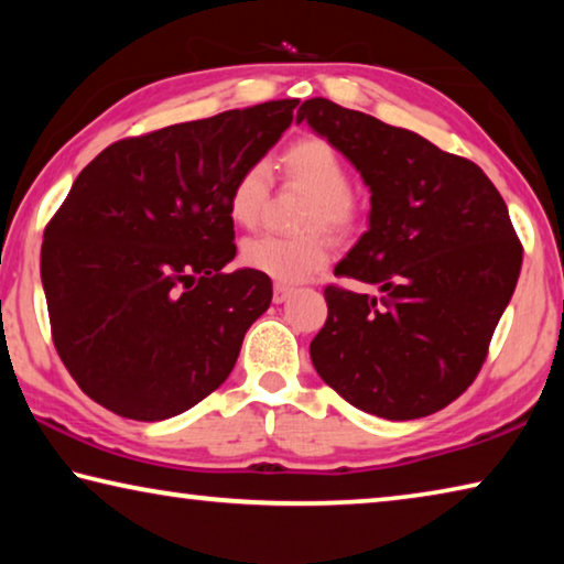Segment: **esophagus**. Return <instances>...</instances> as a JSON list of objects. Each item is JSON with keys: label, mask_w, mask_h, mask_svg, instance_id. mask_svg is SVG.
<instances>
[{"label": "esophagus", "mask_w": 564, "mask_h": 564, "mask_svg": "<svg viewBox=\"0 0 564 564\" xmlns=\"http://www.w3.org/2000/svg\"><path fill=\"white\" fill-rule=\"evenodd\" d=\"M291 293H293L291 285L275 283V289H273V303H283V301H289V299H291Z\"/></svg>", "instance_id": "1"}]
</instances>
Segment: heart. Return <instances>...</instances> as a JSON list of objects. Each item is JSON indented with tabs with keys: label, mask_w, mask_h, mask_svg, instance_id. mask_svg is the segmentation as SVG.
I'll list each match as a JSON object with an SVG mask.
<instances>
[{
	"label": "heart",
	"mask_w": 564,
	"mask_h": 564,
	"mask_svg": "<svg viewBox=\"0 0 564 564\" xmlns=\"http://www.w3.org/2000/svg\"><path fill=\"white\" fill-rule=\"evenodd\" d=\"M281 166L291 184L308 191L313 198L305 226L346 234L356 224L358 206L348 194V166L326 139L303 137L293 141L283 151ZM265 186H269V174L263 164L246 166L236 176L231 191H228V216L238 226H253L259 221ZM241 261L246 269L269 275L279 283H299L328 263V243L321 236L281 238L263 234L248 238L241 246Z\"/></svg>",
	"instance_id": "heart-1"
}]
</instances>
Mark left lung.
<instances>
[{"instance_id": "1", "label": "left lung", "mask_w": 564, "mask_h": 564, "mask_svg": "<svg viewBox=\"0 0 564 564\" xmlns=\"http://www.w3.org/2000/svg\"><path fill=\"white\" fill-rule=\"evenodd\" d=\"M301 121L370 191L368 231L336 275L378 285V295L328 285L313 366L370 415H431L473 383L518 285L522 246L508 206L480 166L415 131L328 99L303 101Z\"/></svg>"}]
</instances>
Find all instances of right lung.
<instances>
[{
	"label": "right lung",
	"mask_w": 564,
	"mask_h": 564,
	"mask_svg": "<svg viewBox=\"0 0 564 564\" xmlns=\"http://www.w3.org/2000/svg\"><path fill=\"white\" fill-rule=\"evenodd\" d=\"M265 101L123 139L72 184L44 231L52 336L84 393L131 420L174 417L224 383L271 279L234 261L228 191L291 127Z\"/></svg>",
	"instance_id": "obj_1"
}]
</instances>
